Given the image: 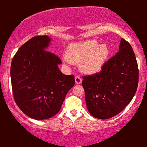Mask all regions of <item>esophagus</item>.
<instances>
[{"label":"esophagus","mask_w":147,"mask_h":147,"mask_svg":"<svg viewBox=\"0 0 147 147\" xmlns=\"http://www.w3.org/2000/svg\"><path fill=\"white\" fill-rule=\"evenodd\" d=\"M75 83H76V84H80L82 83V78H80V77L76 76L75 78Z\"/></svg>","instance_id":"obj_1"}]
</instances>
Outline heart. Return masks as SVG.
Masks as SVG:
<instances>
[{
    "instance_id": "obj_1",
    "label": "heart",
    "mask_w": 147,
    "mask_h": 147,
    "mask_svg": "<svg viewBox=\"0 0 147 147\" xmlns=\"http://www.w3.org/2000/svg\"><path fill=\"white\" fill-rule=\"evenodd\" d=\"M109 55L106 44H98L95 40L76 43L69 46L66 58L69 63H80L82 72L89 75L101 71Z\"/></svg>"
}]
</instances>
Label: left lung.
I'll return each instance as SVG.
<instances>
[{"label":"left lung","mask_w":147,"mask_h":147,"mask_svg":"<svg viewBox=\"0 0 147 147\" xmlns=\"http://www.w3.org/2000/svg\"><path fill=\"white\" fill-rule=\"evenodd\" d=\"M82 78L89 113L102 120L118 115L132 101L138 86V65L132 46L122 38L119 51L101 70Z\"/></svg>","instance_id":"obj_1"}]
</instances>
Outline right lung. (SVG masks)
Returning <instances> with one entry per match:
<instances>
[{
    "mask_svg": "<svg viewBox=\"0 0 147 147\" xmlns=\"http://www.w3.org/2000/svg\"><path fill=\"white\" fill-rule=\"evenodd\" d=\"M51 38L32 37L14 55L10 67L12 94L20 110L35 120L51 118L59 112L69 89L73 75L62 73V61L47 51Z\"/></svg>",
    "mask_w": 147,
    "mask_h": 147,
    "instance_id": "1",
    "label": "right lung"
}]
</instances>
